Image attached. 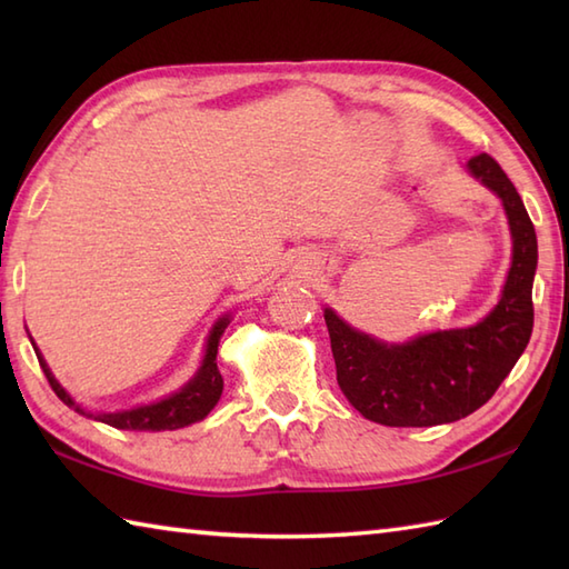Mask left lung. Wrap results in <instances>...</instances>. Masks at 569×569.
Returning a JSON list of instances; mask_svg holds the SVG:
<instances>
[{
  "label": "left lung",
  "mask_w": 569,
  "mask_h": 569,
  "mask_svg": "<svg viewBox=\"0 0 569 569\" xmlns=\"http://www.w3.org/2000/svg\"><path fill=\"white\" fill-rule=\"evenodd\" d=\"M467 168L501 198L513 239L501 300L485 320L389 345L349 328L335 310L325 308L337 383L361 416L381 426L430 428L475 413L509 377L533 332V222L509 176L489 153L469 159Z\"/></svg>",
  "instance_id": "left-lung-1"
}]
</instances>
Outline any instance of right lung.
<instances>
[{"mask_svg":"<svg viewBox=\"0 0 569 569\" xmlns=\"http://www.w3.org/2000/svg\"><path fill=\"white\" fill-rule=\"evenodd\" d=\"M227 325H229V316L220 318L212 325L210 337H208V347H204L202 365H200L196 377H192L183 386V389L171 393L168 398H161V401H156V403L139 406L131 410H117V413H90V410L80 408L68 396L63 386L56 381V377L51 373V369H48L46 359L41 357L39 349H36V345H33V349H36V357H39V365L46 373L48 383H51V389L68 408H76V413L88 416L92 420H100V422H104V426H112L119 430H151V432L178 430V428L190 426V422L202 420L217 406V401H220L224 381H222L220 369H217V347H220V337H222Z\"/></svg>","mask_w":569,"mask_h":569,"instance_id":"right-lung-1","label":"right lung"}]
</instances>
